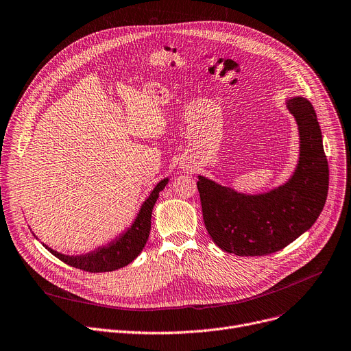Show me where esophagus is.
Wrapping results in <instances>:
<instances>
[{
    "mask_svg": "<svg viewBox=\"0 0 351 351\" xmlns=\"http://www.w3.org/2000/svg\"><path fill=\"white\" fill-rule=\"evenodd\" d=\"M186 171H188V169H186Z\"/></svg>",
    "mask_w": 351,
    "mask_h": 351,
    "instance_id": "1",
    "label": "esophagus"
}]
</instances>
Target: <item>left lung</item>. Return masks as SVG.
<instances>
[{
    "instance_id": "left-lung-1",
    "label": "left lung",
    "mask_w": 351,
    "mask_h": 351,
    "mask_svg": "<svg viewBox=\"0 0 351 351\" xmlns=\"http://www.w3.org/2000/svg\"><path fill=\"white\" fill-rule=\"evenodd\" d=\"M299 132V159L280 186L245 193L197 175L202 213L212 241L236 256L279 252L307 232L320 216L328 191L322 129L308 99L286 101Z\"/></svg>"
}]
</instances>
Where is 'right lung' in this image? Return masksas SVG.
Here are the masks:
<instances>
[{"mask_svg":"<svg viewBox=\"0 0 351 351\" xmlns=\"http://www.w3.org/2000/svg\"><path fill=\"white\" fill-rule=\"evenodd\" d=\"M168 182L169 176L159 180L156 183V186L149 193V196L142 202V205L135 219L132 220V223L125 230H122L119 234H117L114 239H110L105 245L81 254H64L43 243L44 247L48 252H51L55 257H58L64 263L92 273L112 271L125 267L126 265L134 262L145 247L151 232L152 209L159 197V192L165 189V186L168 185ZM32 234L35 236L34 232Z\"/></svg>","mask_w":351,"mask_h":351,"instance_id":"1","label":"right lung"}]
</instances>
